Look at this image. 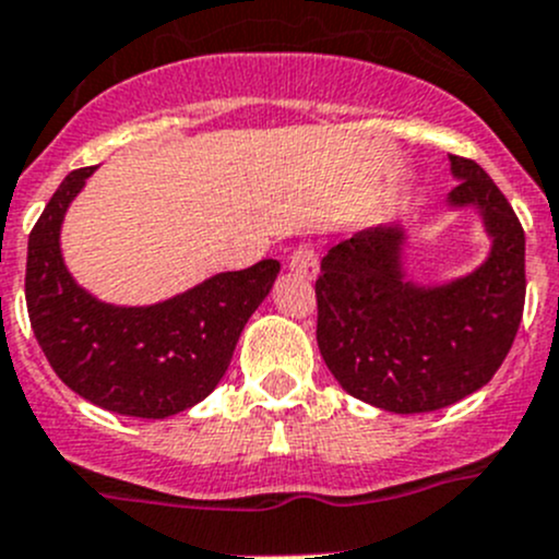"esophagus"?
<instances>
[{"label":"esophagus","instance_id":"1","mask_svg":"<svg viewBox=\"0 0 559 559\" xmlns=\"http://www.w3.org/2000/svg\"><path fill=\"white\" fill-rule=\"evenodd\" d=\"M289 270L295 275H300V278H313L316 270H319V257H316L313 246H297L289 257Z\"/></svg>","mask_w":559,"mask_h":559}]
</instances>
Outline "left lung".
I'll return each mask as SVG.
<instances>
[{
    "label": "left lung",
    "mask_w": 559,
    "mask_h": 559,
    "mask_svg": "<svg viewBox=\"0 0 559 559\" xmlns=\"http://www.w3.org/2000/svg\"><path fill=\"white\" fill-rule=\"evenodd\" d=\"M460 183L449 207H476L492 248L447 284L405 278L403 224H381L332 246L316 281V341L352 397L392 414L447 408L489 384L524 311V229L473 159L449 156Z\"/></svg>",
    "instance_id": "1"
}]
</instances>
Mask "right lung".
Returning <instances> with one entry per match:
<instances>
[{"mask_svg":"<svg viewBox=\"0 0 559 559\" xmlns=\"http://www.w3.org/2000/svg\"><path fill=\"white\" fill-rule=\"evenodd\" d=\"M97 167L61 180L29 235L26 308L35 337L61 381L121 416L165 419L216 389L246 321L262 306L281 264L262 259L218 273L154 306H110L88 295L61 257V222Z\"/></svg>","mask_w":559,"mask_h":559,"instance_id":"right-lung-1","label":"right lung"}]
</instances>
